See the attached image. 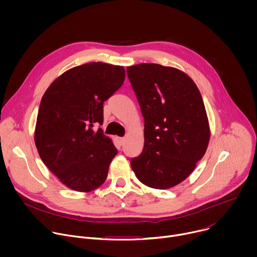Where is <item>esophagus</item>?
<instances>
[{"label":"esophagus","mask_w":257,"mask_h":257,"mask_svg":"<svg viewBox=\"0 0 257 257\" xmlns=\"http://www.w3.org/2000/svg\"><path fill=\"white\" fill-rule=\"evenodd\" d=\"M125 141H126V138H125V137H120V138H119V142H120L121 145H123V144L125 143Z\"/></svg>","instance_id":"esophagus-1"}]
</instances>
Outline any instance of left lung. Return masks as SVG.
<instances>
[{
    "label": "left lung",
    "instance_id": "1",
    "mask_svg": "<svg viewBox=\"0 0 257 257\" xmlns=\"http://www.w3.org/2000/svg\"><path fill=\"white\" fill-rule=\"evenodd\" d=\"M144 118V146L131 160L142 184L169 189L184 181L204 156L210 138L205 106L194 81L160 64L127 67Z\"/></svg>",
    "mask_w": 257,
    "mask_h": 257
}]
</instances>
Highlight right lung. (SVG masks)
Masks as SVG:
<instances>
[{"label":"right lung","mask_w":257,"mask_h":257,"mask_svg":"<svg viewBox=\"0 0 257 257\" xmlns=\"http://www.w3.org/2000/svg\"><path fill=\"white\" fill-rule=\"evenodd\" d=\"M125 80L123 66L92 62L67 70L46 90L34 142L49 170L68 188L90 192L105 181L118 151L93 130L103 122V102Z\"/></svg>","instance_id":"obj_1"}]
</instances>
